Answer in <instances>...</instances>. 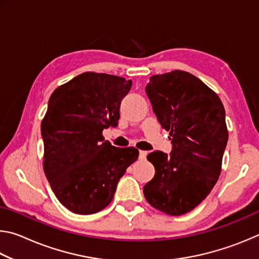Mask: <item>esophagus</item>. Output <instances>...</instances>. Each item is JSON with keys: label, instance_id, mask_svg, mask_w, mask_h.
I'll return each instance as SVG.
<instances>
[{"label": "esophagus", "instance_id": "obj_1", "mask_svg": "<svg viewBox=\"0 0 259 259\" xmlns=\"http://www.w3.org/2000/svg\"><path fill=\"white\" fill-rule=\"evenodd\" d=\"M146 156H147L146 151H139V159L140 160H145Z\"/></svg>", "mask_w": 259, "mask_h": 259}]
</instances>
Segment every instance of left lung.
<instances>
[{
    "mask_svg": "<svg viewBox=\"0 0 259 259\" xmlns=\"http://www.w3.org/2000/svg\"><path fill=\"white\" fill-rule=\"evenodd\" d=\"M146 94L169 131L172 151L147 155L155 175L143 192L153 208L181 216L202 202L218 181L229 139L225 109L213 90L179 69L151 76Z\"/></svg>",
    "mask_w": 259,
    "mask_h": 259,
    "instance_id": "8db88e82",
    "label": "left lung"
}]
</instances>
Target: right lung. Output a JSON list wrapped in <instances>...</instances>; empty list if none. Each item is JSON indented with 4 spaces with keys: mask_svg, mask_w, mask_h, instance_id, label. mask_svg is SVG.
<instances>
[{
    "mask_svg": "<svg viewBox=\"0 0 259 259\" xmlns=\"http://www.w3.org/2000/svg\"><path fill=\"white\" fill-rule=\"evenodd\" d=\"M131 80L85 72L52 93L41 123L43 169L59 202L91 214L111 203L117 183L138 159L135 147H115L103 130L116 126Z\"/></svg>",
    "mask_w": 259,
    "mask_h": 259,
    "instance_id": "add662e5",
    "label": "right lung"
}]
</instances>
